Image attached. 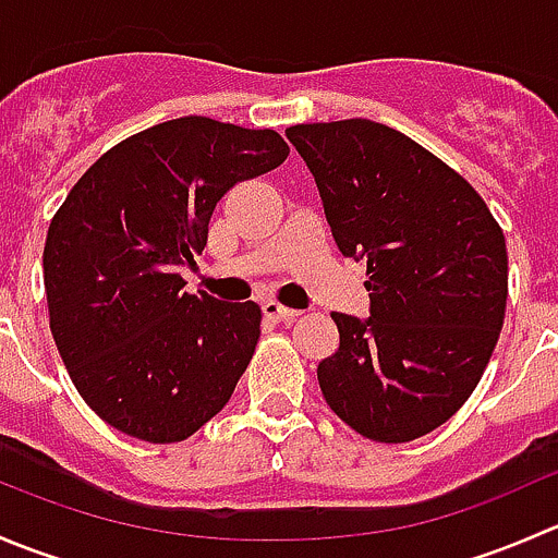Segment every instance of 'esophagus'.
I'll use <instances>...</instances> for the list:
<instances>
[{
  "label": "esophagus",
  "instance_id": "34e87169",
  "mask_svg": "<svg viewBox=\"0 0 558 558\" xmlns=\"http://www.w3.org/2000/svg\"><path fill=\"white\" fill-rule=\"evenodd\" d=\"M262 313L267 315V318L280 320V324H291V320H296L302 315L300 311H291V307L280 305V302H275V300L262 302Z\"/></svg>",
  "mask_w": 558,
  "mask_h": 558
}]
</instances>
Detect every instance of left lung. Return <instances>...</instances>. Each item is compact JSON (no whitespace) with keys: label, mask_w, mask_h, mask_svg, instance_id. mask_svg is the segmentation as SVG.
<instances>
[{"label":"left lung","mask_w":558,"mask_h":558,"mask_svg":"<svg viewBox=\"0 0 558 558\" xmlns=\"http://www.w3.org/2000/svg\"><path fill=\"white\" fill-rule=\"evenodd\" d=\"M313 172L342 256L367 262L369 318L331 313L326 404L359 435H429L481 380L508 305V247L475 189L367 118L286 129Z\"/></svg>","instance_id":"left-lung-1"}]
</instances>
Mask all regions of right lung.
<instances>
[{"label": "right lung", "instance_id": "obj_1", "mask_svg": "<svg viewBox=\"0 0 558 558\" xmlns=\"http://www.w3.org/2000/svg\"><path fill=\"white\" fill-rule=\"evenodd\" d=\"M272 129L202 116L156 123L72 185L45 240L50 331L88 408L145 442H180L232 397L256 348V302L185 294L218 199L280 167Z\"/></svg>", "mask_w": 558, "mask_h": 558}]
</instances>
